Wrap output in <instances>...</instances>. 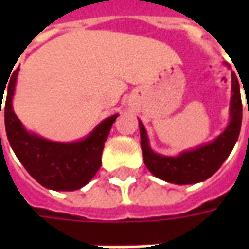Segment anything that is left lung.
<instances>
[{
    "mask_svg": "<svg viewBox=\"0 0 249 249\" xmlns=\"http://www.w3.org/2000/svg\"><path fill=\"white\" fill-rule=\"evenodd\" d=\"M231 90L232 96L230 104V123L227 128L211 142L203 144L195 149L181 152L178 156H164L153 151L149 145V139L144 124L139 120L144 162L152 175L167 183L185 185L205 181L217 172V169L230 156L240 135L243 105L240 87L235 73H232Z\"/></svg>",
    "mask_w": 249,
    "mask_h": 249,
    "instance_id": "8db88e82",
    "label": "left lung"
}]
</instances>
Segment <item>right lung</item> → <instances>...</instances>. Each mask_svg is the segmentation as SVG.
Here are the masks:
<instances>
[{
	"label": "right lung",
	"mask_w": 249,
	"mask_h": 249,
	"mask_svg": "<svg viewBox=\"0 0 249 249\" xmlns=\"http://www.w3.org/2000/svg\"><path fill=\"white\" fill-rule=\"evenodd\" d=\"M18 71H13L6 88L5 129L9 144L32 178L53 191H76L87 185L101 167L104 144L117 116L103 120L81 140L57 142L28 132L13 110V96ZM5 89L0 90V117ZM1 139V132H0Z\"/></svg>",
	"instance_id": "add662e5"
}]
</instances>
